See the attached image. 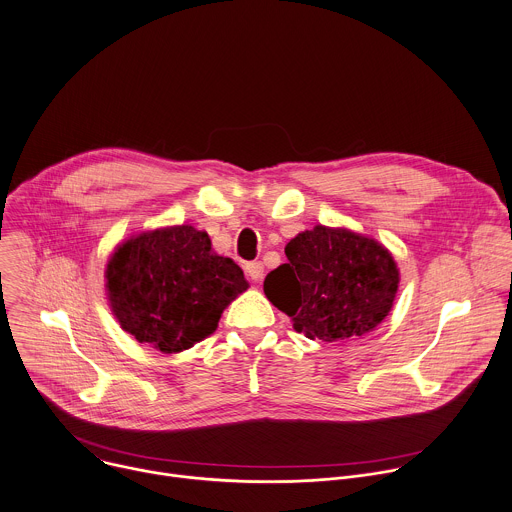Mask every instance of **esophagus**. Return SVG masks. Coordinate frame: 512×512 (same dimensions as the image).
<instances>
[{
  "mask_svg": "<svg viewBox=\"0 0 512 512\" xmlns=\"http://www.w3.org/2000/svg\"><path fill=\"white\" fill-rule=\"evenodd\" d=\"M245 273H247V277H249L253 283L261 281V279H263V263H261V261H251V263H247V265H245Z\"/></svg>",
  "mask_w": 512,
  "mask_h": 512,
  "instance_id": "1",
  "label": "esophagus"
}]
</instances>
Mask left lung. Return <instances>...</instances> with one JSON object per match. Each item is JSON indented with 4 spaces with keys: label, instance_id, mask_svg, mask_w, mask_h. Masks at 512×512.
Listing matches in <instances>:
<instances>
[{
    "label": "left lung",
    "instance_id": "obj_1",
    "mask_svg": "<svg viewBox=\"0 0 512 512\" xmlns=\"http://www.w3.org/2000/svg\"><path fill=\"white\" fill-rule=\"evenodd\" d=\"M287 263L263 283L267 299L309 339L346 342L374 331L392 311L400 269L376 239L315 225L285 245Z\"/></svg>",
    "mask_w": 512,
    "mask_h": 512
}]
</instances>
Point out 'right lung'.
I'll use <instances>...</instances> for the list:
<instances>
[{"mask_svg": "<svg viewBox=\"0 0 512 512\" xmlns=\"http://www.w3.org/2000/svg\"><path fill=\"white\" fill-rule=\"evenodd\" d=\"M104 287L120 327L162 354L209 337L249 283L241 267L211 249L207 231L173 225L142 231L112 251Z\"/></svg>", "mask_w": 512, "mask_h": 512, "instance_id": "add662e5", "label": "right lung"}]
</instances>
